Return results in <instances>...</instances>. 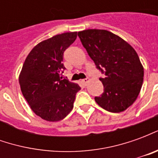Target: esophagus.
<instances>
[{
  "instance_id": "34e87169",
  "label": "esophagus",
  "mask_w": 158,
  "mask_h": 158,
  "mask_svg": "<svg viewBox=\"0 0 158 158\" xmlns=\"http://www.w3.org/2000/svg\"><path fill=\"white\" fill-rule=\"evenodd\" d=\"M89 78H86V79H82V80H81V83H82L84 85H86L88 84V82H89Z\"/></svg>"
}]
</instances>
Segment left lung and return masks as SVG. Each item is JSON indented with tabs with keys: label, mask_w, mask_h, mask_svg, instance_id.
Segmentation results:
<instances>
[{
	"label": "left lung",
	"mask_w": 158,
	"mask_h": 158,
	"mask_svg": "<svg viewBox=\"0 0 158 158\" xmlns=\"http://www.w3.org/2000/svg\"><path fill=\"white\" fill-rule=\"evenodd\" d=\"M83 46L103 74L102 96L95 101L103 109L120 113L131 106L139 95L144 69L137 53L119 36L104 29L78 33Z\"/></svg>",
	"instance_id": "8db88e82"
}]
</instances>
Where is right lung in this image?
<instances>
[{"mask_svg": "<svg viewBox=\"0 0 158 158\" xmlns=\"http://www.w3.org/2000/svg\"><path fill=\"white\" fill-rule=\"evenodd\" d=\"M77 32L63 33L40 42L25 59L19 75L24 98L36 115L50 122L62 120L72 111L77 84L62 79L63 54Z\"/></svg>", "mask_w": 158, "mask_h": 158, "instance_id": "1", "label": "right lung"}]
</instances>
